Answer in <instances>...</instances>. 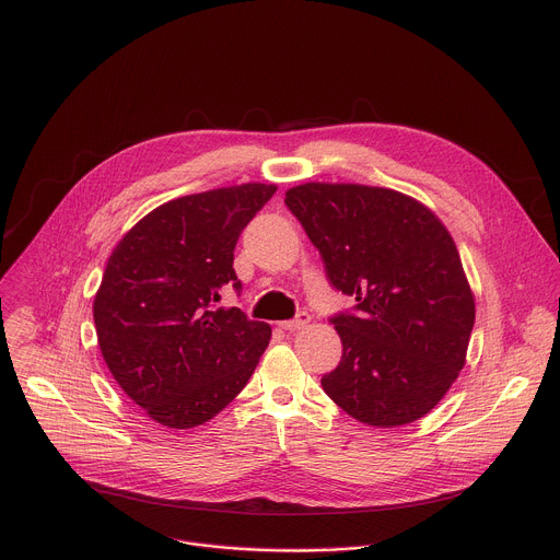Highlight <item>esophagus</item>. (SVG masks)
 <instances>
[{
	"mask_svg": "<svg viewBox=\"0 0 560 560\" xmlns=\"http://www.w3.org/2000/svg\"><path fill=\"white\" fill-rule=\"evenodd\" d=\"M308 319H311V315L308 313H300L295 319H287V322H280L278 326L282 328V330H300V328H304L306 324H308Z\"/></svg>",
	"mask_w": 560,
	"mask_h": 560,
	"instance_id": "esophagus-1",
	"label": "esophagus"
}]
</instances>
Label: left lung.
<instances>
[{"instance_id":"obj_1","label":"left lung","mask_w":560,"mask_h":560,"mask_svg":"<svg viewBox=\"0 0 560 560\" xmlns=\"http://www.w3.org/2000/svg\"><path fill=\"white\" fill-rule=\"evenodd\" d=\"M287 208L319 249L330 284L357 300L330 317L339 365L324 392L352 418L400 427L429 413L466 361L475 298L457 247L420 201L359 184H302Z\"/></svg>"}]
</instances>
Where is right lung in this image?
Masks as SVG:
<instances>
[{
  "label": "right lung",
  "mask_w": 560,
  "mask_h": 560,
  "mask_svg": "<svg viewBox=\"0 0 560 560\" xmlns=\"http://www.w3.org/2000/svg\"><path fill=\"white\" fill-rule=\"evenodd\" d=\"M273 192V184H241L173 199L138 221L107 260L94 298L103 359L164 427L214 418L269 346V324L217 302L228 284L241 291L234 247Z\"/></svg>",
  "instance_id": "add662e5"
}]
</instances>
